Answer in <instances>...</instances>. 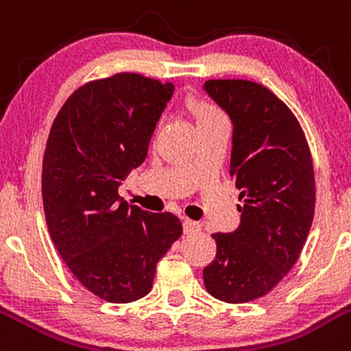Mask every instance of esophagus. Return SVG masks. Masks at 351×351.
Wrapping results in <instances>:
<instances>
[{"label": "esophagus", "instance_id": "34e87169", "mask_svg": "<svg viewBox=\"0 0 351 351\" xmlns=\"http://www.w3.org/2000/svg\"><path fill=\"white\" fill-rule=\"evenodd\" d=\"M183 230H185V234H188V235L198 234V232H202V223L195 222V220L185 219L183 220Z\"/></svg>", "mask_w": 351, "mask_h": 351}]
</instances>
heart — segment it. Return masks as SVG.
<instances>
[{"instance_id":"heart-1","label":"heart","mask_w":351,"mask_h":351,"mask_svg":"<svg viewBox=\"0 0 351 351\" xmlns=\"http://www.w3.org/2000/svg\"><path fill=\"white\" fill-rule=\"evenodd\" d=\"M193 112L197 116L198 124L206 123V121L219 119V117H223V114L220 112V109L217 108L215 104H212L206 99H195L193 101Z\"/></svg>"}]
</instances>
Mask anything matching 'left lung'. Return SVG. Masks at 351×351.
Returning a JSON list of instances; mask_svg holds the SVG:
<instances>
[{"label": "left lung", "instance_id": "1", "mask_svg": "<svg viewBox=\"0 0 351 351\" xmlns=\"http://www.w3.org/2000/svg\"><path fill=\"white\" fill-rule=\"evenodd\" d=\"M205 90L234 124L228 175L241 190V225L212 234L217 256L206 291L239 304L271 293L300 259L315 215V169L300 121L267 87L213 79Z\"/></svg>", "mask_w": 351, "mask_h": 351}]
</instances>
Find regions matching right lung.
<instances>
[{
	"instance_id": "obj_1",
	"label": "right lung",
	"mask_w": 351,
	"mask_h": 351,
	"mask_svg": "<svg viewBox=\"0 0 351 351\" xmlns=\"http://www.w3.org/2000/svg\"><path fill=\"white\" fill-rule=\"evenodd\" d=\"M173 84L119 72L80 86L51 124L42 168L47 227L77 281L109 302L141 300L156 264L182 235L169 212L119 197L145 161Z\"/></svg>"
}]
</instances>
